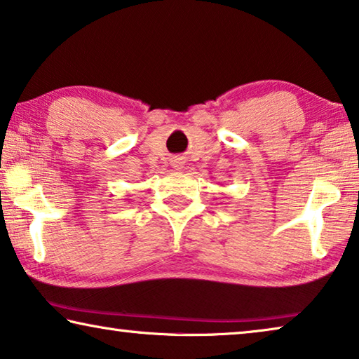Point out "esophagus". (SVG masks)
Segmentation results:
<instances>
[{
	"label": "esophagus",
	"instance_id": "obj_1",
	"mask_svg": "<svg viewBox=\"0 0 359 359\" xmlns=\"http://www.w3.org/2000/svg\"><path fill=\"white\" fill-rule=\"evenodd\" d=\"M174 168H177V169H182V168H184V164H182L180 159H174Z\"/></svg>",
	"mask_w": 359,
	"mask_h": 359
}]
</instances>
